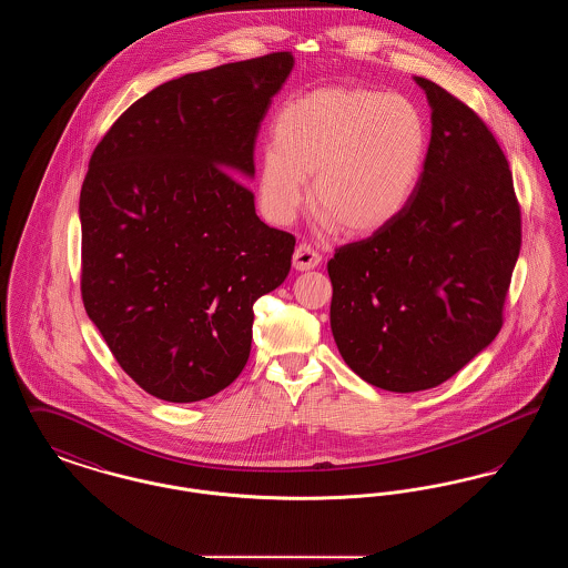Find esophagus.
Wrapping results in <instances>:
<instances>
[{"label":"esophagus","instance_id":"esophagus-1","mask_svg":"<svg viewBox=\"0 0 568 568\" xmlns=\"http://www.w3.org/2000/svg\"><path fill=\"white\" fill-rule=\"evenodd\" d=\"M322 264V255L311 244H297L294 251V268L300 272L313 271Z\"/></svg>","mask_w":568,"mask_h":568}]
</instances>
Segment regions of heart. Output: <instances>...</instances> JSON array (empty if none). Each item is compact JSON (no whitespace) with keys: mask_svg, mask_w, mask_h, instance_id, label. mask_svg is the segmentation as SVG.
Returning <instances> with one entry per match:
<instances>
[{"mask_svg":"<svg viewBox=\"0 0 568 568\" xmlns=\"http://www.w3.org/2000/svg\"><path fill=\"white\" fill-rule=\"evenodd\" d=\"M272 135L255 176L264 215L290 223L311 179L313 211L349 236L375 234L398 219L428 151L426 121L410 100L345 84L287 100Z\"/></svg>","mask_w":568,"mask_h":568,"instance_id":"obj_1","label":"heart"}]
</instances>
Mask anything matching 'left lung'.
<instances>
[{
    "label": "left lung",
    "mask_w": 568,
    "mask_h": 568,
    "mask_svg": "<svg viewBox=\"0 0 568 568\" xmlns=\"http://www.w3.org/2000/svg\"><path fill=\"white\" fill-rule=\"evenodd\" d=\"M415 82L433 109L417 190L396 221L327 262L338 352L355 375L398 394L440 385L496 338L521 246L500 144L449 91Z\"/></svg>",
    "instance_id": "left-lung-1"
}]
</instances>
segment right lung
<instances>
[{
  "instance_id": "obj_1",
  "label": "right lung",
  "mask_w": 568,
  "mask_h": 568,
  "mask_svg": "<svg viewBox=\"0 0 568 568\" xmlns=\"http://www.w3.org/2000/svg\"><path fill=\"white\" fill-rule=\"evenodd\" d=\"M294 54L163 82L95 146L81 190V294L119 366L151 396L197 403L243 373L253 304L296 239L255 215L253 151Z\"/></svg>"
}]
</instances>
